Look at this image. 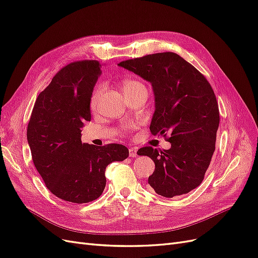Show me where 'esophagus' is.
<instances>
[{"label": "esophagus", "instance_id": "esophagus-1", "mask_svg": "<svg viewBox=\"0 0 258 258\" xmlns=\"http://www.w3.org/2000/svg\"><path fill=\"white\" fill-rule=\"evenodd\" d=\"M129 156H130V157H137V156H138V148H136V147L129 148Z\"/></svg>", "mask_w": 258, "mask_h": 258}]
</instances>
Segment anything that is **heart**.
Returning <instances> with one entry per match:
<instances>
[{
	"label": "heart",
	"instance_id": "obj_1",
	"mask_svg": "<svg viewBox=\"0 0 258 258\" xmlns=\"http://www.w3.org/2000/svg\"><path fill=\"white\" fill-rule=\"evenodd\" d=\"M142 90H146L145 86L138 80L126 79L121 82V91L124 95V97L135 95V93H137L139 91H142ZM100 95H101V87H98L91 96V100H90L91 108H95L97 106ZM135 127H136L135 124H126V126L123 127V131L130 132L135 129Z\"/></svg>",
	"mask_w": 258,
	"mask_h": 258
}]
</instances>
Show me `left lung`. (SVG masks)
I'll use <instances>...</instances> for the list:
<instances>
[{"mask_svg": "<svg viewBox=\"0 0 258 258\" xmlns=\"http://www.w3.org/2000/svg\"><path fill=\"white\" fill-rule=\"evenodd\" d=\"M118 66L152 84L155 113L150 129L171 143L169 150L145 146L138 151L155 162L148 184L166 198L189 192L204 181L215 151L220 111L210 83L189 62L170 51Z\"/></svg>", "mask_w": 258, "mask_h": 258, "instance_id": "8db88e82", "label": "left lung"}]
</instances>
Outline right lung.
<instances>
[{
  "mask_svg": "<svg viewBox=\"0 0 258 258\" xmlns=\"http://www.w3.org/2000/svg\"><path fill=\"white\" fill-rule=\"evenodd\" d=\"M100 74L97 60L62 68L38 95L28 123L32 160L46 187L74 204L99 198L105 188L106 167L129 156L121 144L82 143L81 128L90 121V100Z\"/></svg>",
  "mask_w": 258,
  "mask_h": 258,
  "instance_id": "1",
  "label": "right lung"
}]
</instances>
